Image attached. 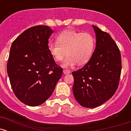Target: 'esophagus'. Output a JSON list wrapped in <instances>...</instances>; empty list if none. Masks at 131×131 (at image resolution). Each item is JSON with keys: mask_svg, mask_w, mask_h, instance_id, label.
Masks as SVG:
<instances>
[{"mask_svg": "<svg viewBox=\"0 0 131 131\" xmlns=\"http://www.w3.org/2000/svg\"><path fill=\"white\" fill-rule=\"evenodd\" d=\"M63 71L64 74H69V73H70V71L67 70H63Z\"/></svg>", "mask_w": 131, "mask_h": 131, "instance_id": "obj_1", "label": "esophagus"}]
</instances>
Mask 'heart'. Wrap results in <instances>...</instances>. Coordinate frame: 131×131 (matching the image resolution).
I'll use <instances>...</instances> for the list:
<instances>
[{
  "instance_id": "obj_1",
  "label": "heart",
  "mask_w": 131,
  "mask_h": 131,
  "mask_svg": "<svg viewBox=\"0 0 131 131\" xmlns=\"http://www.w3.org/2000/svg\"><path fill=\"white\" fill-rule=\"evenodd\" d=\"M95 40L88 32H79L64 30L58 34L57 42H50L48 50L56 61L63 60L67 56L63 66L65 68L84 64L89 61L94 53Z\"/></svg>"
}]
</instances>
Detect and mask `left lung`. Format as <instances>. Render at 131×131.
<instances>
[{
    "instance_id": "8db88e82",
    "label": "left lung",
    "mask_w": 131,
    "mask_h": 131,
    "mask_svg": "<svg viewBox=\"0 0 131 131\" xmlns=\"http://www.w3.org/2000/svg\"><path fill=\"white\" fill-rule=\"evenodd\" d=\"M96 47L89 61L72 73L76 101L85 108H95L109 100L118 87L121 71V54L107 32L92 25Z\"/></svg>"
}]
</instances>
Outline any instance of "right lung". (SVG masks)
<instances>
[{
  "instance_id": "obj_1",
  "label": "right lung",
  "mask_w": 131,
  "mask_h": 131,
  "mask_svg": "<svg viewBox=\"0 0 131 131\" xmlns=\"http://www.w3.org/2000/svg\"><path fill=\"white\" fill-rule=\"evenodd\" d=\"M48 26L26 29L13 41L7 69L10 84L19 101L36 106L47 100L62 75L48 50L53 33Z\"/></svg>"
}]
</instances>
